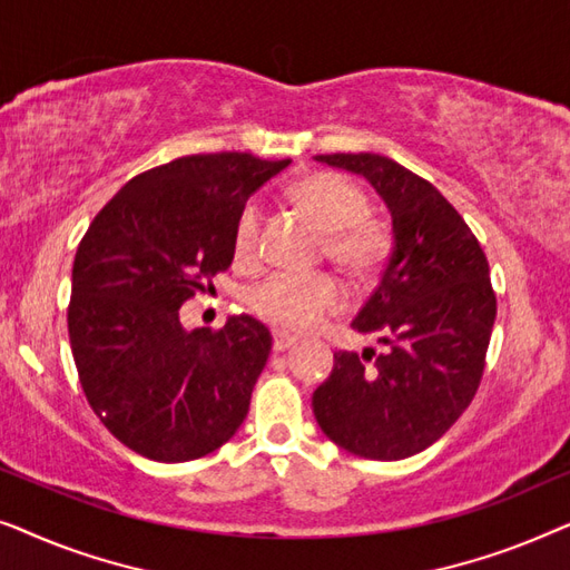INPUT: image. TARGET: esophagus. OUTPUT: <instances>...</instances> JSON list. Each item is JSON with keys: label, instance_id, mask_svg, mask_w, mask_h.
<instances>
[{"label": "esophagus", "instance_id": "1", "mask_svg": "<svg viewBox=\"0 0 570 570\" xmlns=\"http://www.w3.org/2000/svg\"><path fill=\"white\" fill-rule=\"evenodd\" d=\"M272 347H275V353H285V350H291L293 345H295V337L293 334H287V332H275L272 334Z\"/></svg>", "mask_w": 570, "mask_h": 570}]
</instances>
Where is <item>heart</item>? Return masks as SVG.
<instances>
[{
  "label": "heart",
  "instance_id": "1",
  "mask_svg": "<svg viewBox=\"0 0 570 570\" xmlns=\"http://www.w3.org/2000/svg\"><path fill=\"white\" fill-rule=\"evenodd\" d=\"M291 197L316 228L326 233V256L353 277H371L389 254V230L371 220L368 199L337 174H311L293 186ZM262 207L246 202L233 225V256L240 267L259 259ZM347 295L332 275H272L256 285L248 303L264 322L279 330L306 332L345 306Z\"/></svg>",
  "mask_w": 570,
  "mask_h": 570
}]
</instances>
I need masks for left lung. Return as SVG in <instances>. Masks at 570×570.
<instances>
[{
	"label": "left lung",
	"instance_id": "8db88e82",
	"mask_svg": "<svg viewBox=\"0 0 570 570\" xmlns=\"http://www.w3.org/2000/svg\"><path fill=\"white\" fill-rule=\"evenodd\" d=\"M368 181L392 215V254L353 330L386 350L334 353L314 392L326 439L363 459L396 462L441 439L478 392L495 293L474 233L431 181L376 153L316 155Z\"/></svg>",
	"mask_w": 570,
	"mask_h": 570
}]
</instances>
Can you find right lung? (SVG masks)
Masks as SVG:
<instances>
[{"mask_svg":"<svg viewBox=\"0 0 570 570\" xmlns=\"http://www.w3.org/2000/svg\"><path fill=\"white\" fill-rule=\"evenodd\" d=\"M291 166L186 155L121 186L77 246L69 342L90 407L153 462L213 454L244 423L272 334L252 316L186 330L178 308L233 262L248 197Z\"/></svg>","mask_w":570,"mask_h":570,"instance_id":"add662e5","label":"right lung"}]
</instances>
